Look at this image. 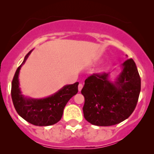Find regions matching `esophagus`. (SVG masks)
Wrapping results in <instances>:
<instances>
[{
    "mask_svg": "<svg viewBox=\"0 0 154 154\" xmlns=\"http://www.w3.org/2000/svg\"><path fill=\"white\" fill-rule=\"evenodd\" d=\"M82 88H83L82 84H81V83H80V84H79V85H78V91H82Z\"/></svg>",
    "mask_w": 154,
    "mask_h": 154,
    "instance_id": "obj_1",
    "label": "esophagus"
}]
</instances>
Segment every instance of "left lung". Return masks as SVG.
Wrapping results in <instances>:
<instances>
[{
	"label": "left lung",
	"instance_id": "left-lung-1",
	"mask_svg": "<svg viewBox=\"0 0 154 154\" xmlns=\"http://www.w3.org/2000/svg\"><path fill=\"white\" fill-rule=\"evenodd\" d=\"M114 80L110 73L93 75L85 81L81 93L85 97V119L96 126H111L127 119L135 110L140 77L133 59L122 63Z\"/></svg>",
	"mask_w": 154,
	"mask_h": 154
}]
</instances>
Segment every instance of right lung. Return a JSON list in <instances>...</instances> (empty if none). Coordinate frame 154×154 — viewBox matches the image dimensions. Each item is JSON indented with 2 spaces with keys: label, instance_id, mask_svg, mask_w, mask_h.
<instances>
[{
  "label": "right lung",
  "instance_id": "obj_1",
  "mask_svg": "<svg viewBox=\"0 0 154 154\" xmlns=\"http://www.w3.org/2000/svg\"><path fill=\"white\" fill-rule=\"evenodd\" d=\"M32 51L26 55L15 72L11 84L12 101L19 115L26 122L36 126H50L61 119L67 102L78 92L79 82L64 85L56 93L43 98H33L23 95L19 87V72Z\"/></svg>",
  "mask_w": 154,
  "mask_h": 154
}]
</instances>
